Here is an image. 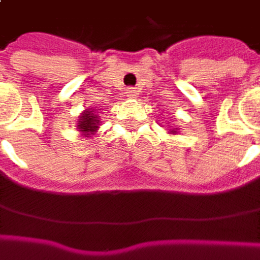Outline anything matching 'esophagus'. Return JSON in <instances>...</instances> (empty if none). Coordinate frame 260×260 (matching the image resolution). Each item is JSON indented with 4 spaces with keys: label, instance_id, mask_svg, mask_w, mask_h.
<instances>
[{
    "label": "esophagus",
    "instance_id": "obj_1",
    "mask_svg": "<svg viewBox=\"0 0 260 260\" xmlns=\"http://www.w3.org/2000/svg\"><path fill=\"white\" fill-rule=\"evenodd\" d=\"M125 94H127V96H136V95H137V91H136L135 88H127Z\"/></svg>",
    "mask_w": 260,
    "mask_h": 260
}]
</instances>
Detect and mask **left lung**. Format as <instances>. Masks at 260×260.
Here are the masks:
<instances>
[{
    "instance_id": "obj_1",
    "label": "left lung",
    "mask_w": 260,
    "mask_h": 260,
    "mask_svg": "<svg viewBox=\"0 0 260 260\" xmlns=\"http://www.w3.org/2000/svg\"><path fill=\"white\" fill-rule=\"evenodd\" d=\"M172 133H175V128H174V130H172Z\"/></svg>"
}]
</instances>
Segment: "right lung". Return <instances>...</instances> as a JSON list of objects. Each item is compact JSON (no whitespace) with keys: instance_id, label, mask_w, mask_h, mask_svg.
I'll return each mask as SVG.
<instances>
[{"instance_id":"1","label":"right lung","mask_w":260,"mask_h":260,"mask_svg":"<svg viewBox=\"0 0 260 260\" xmlns=\"http://www.w3.org/2000/svg\"><path fill=\"white\" fill-rule=\"evenodd\" d=\"M100 125V118L95 114V111H84L82 115L78 118V128L81 133H84L85 137H89V135H94L95 130Z\"/></svg>"}]
</instances>
